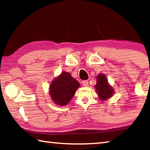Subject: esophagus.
<instances>
[{"instance_id":"34e87169","label":"esophagus","mask_w":150,"mask_h":150,"mask_svg":"<svg viewBox=\"0 0 150 150\" xmlns=\"http://www.w3.org/2000/svg\"><path fill=\"white\" fill-rule=\"evenodd\" d=\"M83 85L85 86V87H88V81H83Z\"/></svg>"}]
</instances>
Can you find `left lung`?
I'll return each mask as SVG.
<instances>
[{
  "label": "left lung",
  "mask_w": 150,
  "mask_h": 150,
  "mask_svg": "<svg viewBox=\"0 0 150 150\" xmlns=\"http://www.w3.org/2000/svg\"><path fill=\"white\" fill-rule=\"evenodd\" d=\"M96 84L95 88L96 91L99 98L101 100H105L112 96L114 88L108 84V80L105 75L98 74L96 77Z\"/></svg>",
  "instance_id": "1"
}]
</instances>
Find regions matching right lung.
Wrapping results in <instances>:
<instances>
[{"mask_svg":"<svg viewBox=\"0 0 150 150\" xmlns=\"http://www.w3.org/2000/svg\"><path fill=\"white\" fill-rule=\"evenodd\" d=\"M78 81L67 72H63L52 81L50 87L52 99L58 106H65L71 100L77 88Z\"/></svg>","mask_w":150,"mask_h":150,"instance_id":"1","label":"right lung"}]
</instances>
